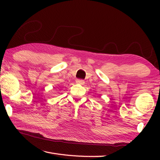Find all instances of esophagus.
Returning <instances> with one entry per match:
<instances>
[{"label":"esophagus","instance_id":"esophagus-1","mask_svg":"<svg viewBox=\"0 0 160 160\" xmlns=\"http://www.w3.org/2000/svg\"><path fill=\"white\" fill-rule=\"evenodd\" d=\"M75 82H76L77 84H80V85H84V84H85V81H84L83 80L78 79V80H76Z\"/></svg>","mask_w":160,"mask_h":160}]
</instances>
